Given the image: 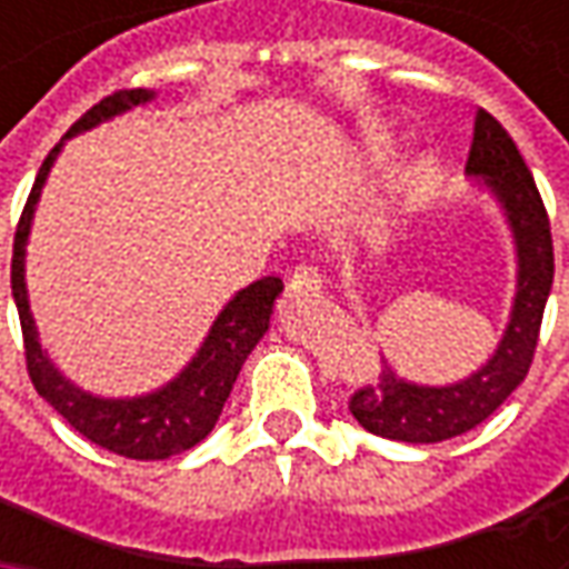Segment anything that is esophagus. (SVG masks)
<instances>
[{
	"instance_id": "esophagus-1",
	"label": "esophagus",
	"mask_w": 569,
	"mask_h": 569,
	"mask_svg": "<svg viewBox=\"0 0 569 569\" xmlns=\"http://www.w3.org/2000/svg\"><path fill=\"white\" fill-rule=\"evenodd\" d=\"M288 281H291V288L300 291V295H319L322 291V274L313 262H300L295 266V272L288 274Z\"/></svg>"
}]
</instances>
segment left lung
<instances>
[{"instance_id":"1","label":"left lung","mask_w":569,"mask_h":569,"mask_svg":"<svg viewBox=\"0 0 569 569\" xmlns=\"http://www.w3.org/2000/svg\"><path fill=\"white\" fill-rule=\"evenodd\" d=\"M466 170L491 183L513 224L519 252L513 317L497 355L478 373H471L469 380L430 389L399 380L386 367L377 382H361L351 392L348 408L358 418V425L386 440L440 443L466 433L507 402V396L526 380L536 358L541 317L555 281L551 221L532 180V170L522 161L510 132L488 110H478L475 117Z\"/></svg>"}]
</instances>
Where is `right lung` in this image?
I'll return each mask as SVG.
<instances>
[{
  "label": "right lung",
  "mask_w": 569,
  "mask_h": 569,
  "mask_svg": "<svg viewBox=\"0 0 569 569\" xmlns=\"http://www.w3.org/2000/svg\"><path fill=\"white\" fill-rule=\"evenodd\" d=\"M151 98L154 94L144 88L113 91L98 100L88 113H81L66 136L91 129L100 120H110L122 110ZM59 144L47 154V161L33 180L31 196H28L24 211L18 218V228H14V250H11V295L18 303V319H21L28 377H31L33 389L53 405L81 437H88L98 447L126 456V459H167V456L187 452L211 433L247 355L256 348V341L266 336L274 297L281 295V278H274V274L259 278L233 297L221 310V317L214 319L202 351L161 392H151L142 399H98V396L81 392L62 373H56L50 358L43 355V348L37 341V329H33L31 307H28V291H24V243H28V230H31V214L37 196L43 189V180L50 173V164L56 161Z\"/></svg>",
  "instance_id": "right-lung-1"
}]
</instances>
